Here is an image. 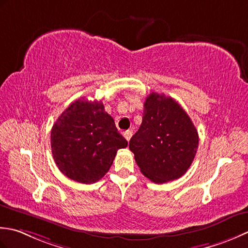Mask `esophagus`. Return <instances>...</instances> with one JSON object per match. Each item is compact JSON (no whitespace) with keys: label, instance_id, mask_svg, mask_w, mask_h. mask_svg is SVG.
Masks as SVG:
<instances>
[{"label":"esophagus","instance_id":"esophagus-1","mask_svg":"<svg viewBox=\"0 0 248 248\" xmlns=\"http://www.w3.org/2000/svg\"><path fill=\"white\" fill-rule=\"evenodd\" d=\"M131 136H133V131H131V130H126L125 133H124V137H125V139L127 140V141L130 140Z\"/></svg>","mask_w":248,"mask_h":248}]
</instances>
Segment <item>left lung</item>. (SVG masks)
Masks as SVG:
<instances>
[{"label": "left lung", "instance_id": "8db88e82", "mask_svg": "<svg viewBox=\"0 0 248 248\" xmlns=\"http://www.w3.org/2000/svg\"><path fill=\"white\" fill-rule=\"evenodd\" d=\"M142 123L129 141L140 171L157 184L181 178L198 150L199 136L185 110L165 94L151 93Z\"/></svg>", "mask_w": 248, "mask_h": 248}]
</instances>
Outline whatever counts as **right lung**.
Returning <instances> with one entry per match:
<instances>
[{
	"label": "right lung",
	"instance_id": "obj_1",
	"mask_svg": "<svg viewBox=\"0 0 248 248\" xmlns=\"http://www.w3.org/2000/svg\"><path fill=\"white\" fill-rule=\"evenodd\" d=\"M53 159L61 172L92 184L108 172L119 149L127 146L102 100H75L61 113L51 129Z\"/></svg>",
	"mask_w": 248,
	"mask_h": 248
}]
</instances>
